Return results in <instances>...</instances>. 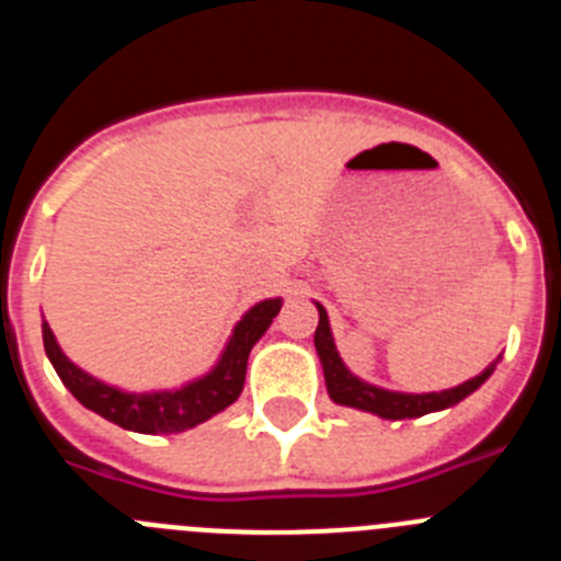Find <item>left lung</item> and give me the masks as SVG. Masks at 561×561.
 <instances>
[{"mask_svg": "<svg viewBox=\"0 0 561 561\" xmlns=\"http://www.w3.org/2000/svg\"><path fill=\"white\" fill-rule=\"evenodd\" d=\"M317 311H320V323H317L314 331V348L320 362H323V374H325V388H329V396L336 401V404H345V408L365 410V413H374L379 419L401 421V419H419V415L435 413V410H447L458 401H463L466 396L474 393V390L483 385L489 376H492L494 365L483 370L474 379L463 381L453 390H440V393H393V390H381L376 385H368V381L356 379L345 365H342L340 354H336L334 336H331L329 314L320 304H317Z\"/></svg>", "mask_w": 561, "mask_h": 561, "instance_id": "left-lung-1", "label": "left lung"}]
</instances>
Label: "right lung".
<instances>
[{"instance_id": "obj_1", "label": "right lung", "mask_w": 561, "mask_h": 561, "mask_svg": "<svg viewBox=\"0 0 561 561\" xmlns=\"http://www.w3.org/2000/svg\"><path fill=\"white\" fill-rule=\"evenodd\" d=\"M277 311H280V297L261 300V304L252 306L238 320L219 365L210 374L191 381V385L180 390H160V393H126V390H117L112 385H103V381L89 376L87 370H81L64 356L47 323L42 325V334L44 351H47L53 368H56V374L61 376L69 393L76 396L83 408L103 415V419L123 430L168 435L193 430L202 421L213 419L216 413L230 408L232 401L241 396L252 345L264 336V331L270 329Z\"/></svg>"}]
</instances>
